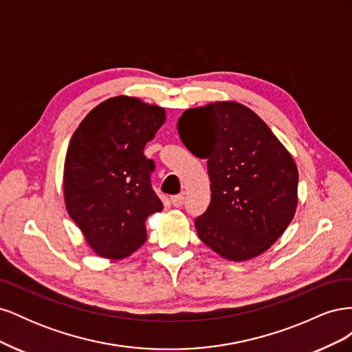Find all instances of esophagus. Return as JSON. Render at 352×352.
<instances>
[{
  "label": "esophagus",
  "instance_id": "obj_1",
  "mask_svg": "<svg viewBox=\"0 0 352 352\" xmlns=\"http://www.w3.org/2000/svg\"><path fill=\"white\" fill-rule=\"evenodd\" d=\"M170 201H172V204L175 207H182L185 202V197L184 195H173L172 198H170Z\"/></svg>",
  "mask_w": 352,
  "mask_h": 352
}]
</instances>
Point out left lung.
I'll return each mask as SVG.
<instances>
[{
	"label": "left lung",
	"mask_w": 352,
	"mask_h": 352,
	"mask_svg": "<svg viewBox=\"0 0 352 352\" xmlns=\"http://www.w3.org/2000/svg\"><path fill=\"white\" fill-rule=\"evenodd\" d=\"M177 131L190 153L207 158L211 201L195 219L199 239L232 261L269 250L298 204L291 154L257 114L232 101L186 110Z\"/></svg>",
	"instance_id": "8db88e82"
}]
</instances>
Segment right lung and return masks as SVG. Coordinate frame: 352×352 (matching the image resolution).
Instances as JSON below:
<instances>
[{
	"label": "right lung",
	"instance_id": "1",
	"mask_svg": "<svg viewBox=\"0 0 352 352\" xmlns=\"http://www.w3.org/2000/svg\"><path fill=\"white\" fill-rule=\"evenodd\" d=\"M166 122L164 109L114 97L73 133L65 163L69 216L101 257L122 258L146 239L145 220L163 210L151 186L155 163L144 148Z\"/></svg>",
	"mask_w": 352,
	"mask_h": 352
}]
</instances>
